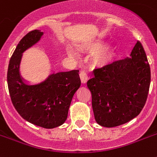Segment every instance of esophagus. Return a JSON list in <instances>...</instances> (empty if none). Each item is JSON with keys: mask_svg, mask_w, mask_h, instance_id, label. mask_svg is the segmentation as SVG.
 <instances>
[{"mask_svg": "<svg viewBox=\"0 0 157 157\" xmlns=\"http://www.w3.org/2000/svg\"><path fill=\"white\" fill-rule=\"evenodd\" d=\"M80 77H81V83L86 84L87 81H88V76H87V74L85 71H81L80 72Z\"/></svg>", "mask_w": 157, "mask_h": 157, "instance_id": "1", "label": "esophagus"}]
</instances>
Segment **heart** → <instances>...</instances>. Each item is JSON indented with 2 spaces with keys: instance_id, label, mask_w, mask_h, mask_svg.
Instances as JSON below:
<instances>
[{
  "instance_id": "obj_1",
  "label": "heart",
  "mask_w": 157,
  "mask_h": 157,
  "mask_svg": "<svg viewBox=\"0 0 157 157\" xmlns=\"http://www.w3.org/2000/svg\"><path fill=\"white\" fill-rule=\"evenodd\" d=\"M104 47V43L100 41V40H90L88 42L84 43L83 45L80 46V50L82 51L90 53V54H95V53L99 52ZM67 54L70 56H73L76 54V52L72 50H67ZM112 56V51L111 50H103L101 51L98 54H96L94 58V63L97 65H103L109 61Z\"/></svg>"
}]
</instances>
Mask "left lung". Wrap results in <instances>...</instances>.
<instances>
[{
  "instance_id": "8db88e82",
  "label": "left lung",
  "mask_w": 157,
  "mask_h": 157,
  "mask_svg": "<svg viewBox=\"0 0 157 157\" xmlns=\"http://www.w3.org/2000/svg\"><path fill=\"white\" fill-rule=\"evenodd\" d=\"M87 81L96 122L103 127L125 124L141 112L151 82L146 53L137 41L129 58L94 70Z\"/></svg>"
}]
</instances>
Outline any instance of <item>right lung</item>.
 I'll use <instances>...</instances> for the list:
<instances>
[{
  "mask_svg": "<svg viewBox=\"0 0 157 157\" xmlns=\"http://www.w3.org/2000/svg\"><path fill=\"white\" fill-rule=\"evenodd\" d=\"M40 30L28 33L17 45L9 63L7 83L13 107L23 119L45 129L61 125L67 117L74 94L81 86L78 70L50 74L45 81L28 85L20 76L23 53L39 41Z\"/></svg>",
  "mask_w": 157,
  "mask_h": 157,
  "instance_id": "obj_1",
  "label": "right lung"
}]
</instances>
